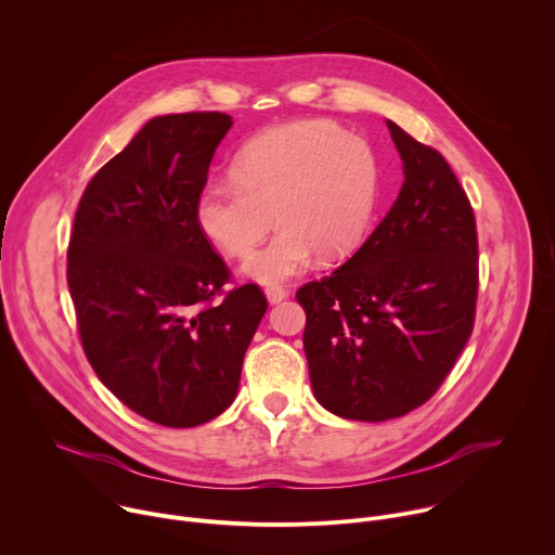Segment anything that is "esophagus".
<instances>
[{"label": "esophagus", "mask_w": 555, "mask_h": 555, "mask_svg": "<svg viewBox=\"0 0 555 555\" xmlns=\"http://www.w3.org/2000/svg\"><path fill=\"white\" fill-rule=\"evenodd\" d=\"M287 294H289V292H287L285 287H281V285H270V287H266V296H268V300H270L272 305L285 300Z\"/></svg>", "instance_id": "obj_1"}]
</instances>
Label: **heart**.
Returning a JSON list of instances; mask_svg holds the SVG:
<instances>
[{
	"label": "heart",
	"mask_w": 555,
	"mask_h": 555,
	"mask_svg": "<svg viewBox=\"0 0 555 555\" xmlns=\"http://www.w3.org/2000/svg\"><path fill=\"white\" fill-rule=\"evenodd\" d=\"M377 182L366 140L327 120H294L240 149L232 180L202 189L195 221L221 253L240 259L276 221L274 240L244 266L248 279L274 285L300 274L315 253L338 259L353 250L371 219Z\"/></svg>",
	"instance_id": "1"
}]
</instances>
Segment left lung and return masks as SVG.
Here are the masks:
<instances>
[{
	"label": "left lung",
	"instance_id": "left-lung-1",
	"mask_svg": "<svg viewBox=\"0 0 555 555\" xmlns=\"http://www.w3.org/2000/svg\"><path fill=\"white\" fill-rule=\"evenodd\" d=\"M402 191L360 250L296 292L313 398L356 422L402 417L433 398L474 323V212L443 155L386 120Z\"/></svg>",
	"mask_w": 555,
	"mask_h": 555
}]
</instances>
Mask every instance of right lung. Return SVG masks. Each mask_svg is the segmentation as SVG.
Masks as SVG:
<instances>
[{
    "mask_svg": "<svg viewBox=\"0 0 555 555\" xmlns=\"http://www.w3.org/2000/svg\"><path fill=\"white\" fill-rule=\"evenodd\" d=\"M219 112L151 118L92 178L67 248L78 332L99 379L149 422L193 428L236 398L268 309L248 283L208 305L228 268L195 221Z\"/></svg>",
    "mask_w": 555,
    "mask_h": 555,
    "instance_id": "add662e5",
    "label": "right lung"
}]
</instances>
